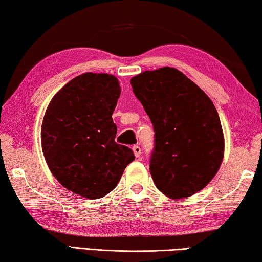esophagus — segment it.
<instances>
[{"mask_svg": "<svg viewBox=\"0 0 262 262\" xmlns=\"http://www.w3.org/2000/svg\"><path fill=\"white\" fill-rule=\"evenodd\" d=\"M132 149H134V153L136 155V158H139L141 155V148L139 147V146H134Z\"/></svg>", "mask_w": 262, "mask_h": 262, "instance_id": "obj_1", "label": "esophagus"}]
</instances>
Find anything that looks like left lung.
I'll list each match as a JSON object with an SVG mask.
<instances>
[{
	"mask_svg": "<svg viewBox=\"0 0 262 262\" xmlns=\"http://www.w3.org/2000/svg\"><path fill=\"white\" fill-rule=\"evenodd\" d=\"M131 85L155 132L149 160L155 186L172 199L203 190L216 175L224 152L221 121L212 100L169 67L132 77Z\"/></svg>",
	"mask_w": 262,
	"mask_h": 262,
	"instance_id": "obj_1",
	"label": "left lung"
}]
</instances>
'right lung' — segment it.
<instances>
[{
    "label": "right lung",
    "instance_id": "right-lung-1",
    "mask_svg": "<svg viewBox=\"0 0 262 262\" xmlns=\"http://www.w3.org/2000/svg\"><path fill=\"white\" fill-rule=\"evenodd\" d=\"M119 95L117 78L87 72L58 91L46 110L41 127L46 161L64 187L84 198L107 195L135 160L131 148L115 143L112 115Z\"/></svg>",
    "mask_w": 262,
    "mask_h": 262
}]
</instances>
